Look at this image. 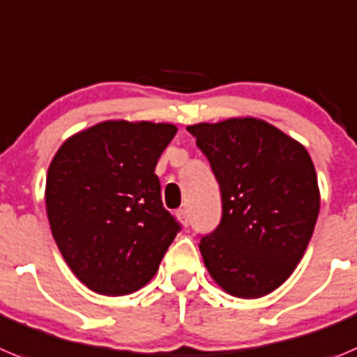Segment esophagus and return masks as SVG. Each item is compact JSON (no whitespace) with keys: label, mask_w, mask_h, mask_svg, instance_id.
Here are the masks:
<instances>
[{"label":"esophagus","mask_w":357,"mask_h":357,"mask_svg":"<svg viewBox=\"0 0 357 357\" xmlns=\"http://www.w3.org/2000/svg\"><path fill=\"white\" fill-rule=\"evenodd\" d=\"M176 217H178V220L183 226L188 227V224H190V215H188V211H186L185 208H179V210L176 211Z\"/></svg>","instance_id":"34e87169"}]
</instances>
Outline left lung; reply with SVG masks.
<instances>
[{"label": "left lung", "instance_id": "left-lung-1", "mask_svg": "<svg viewBox=\"0 0 357 357\" xmlns=\"http://www.w3.org/2000/svg\"><path fill=\"white\" fill-rule=\"evenodd\" d=\"M222 194V220L202 236V261L229 295L258 298L287 281L303 259L320 210L310 153L256 117L186 126Z\"/></svg>", "mask_w": 357, "mask_h": 357}]
</instances>
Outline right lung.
Instances as JSON below:
<instances>
[{
    "mask_svg": "<svg viewBox=\"0 0 357 357\" xmlns=\"http://www.w3.org/2000/svg\"><path fill=\"white\" fill-rule=\"evenodd\" d=\"M178 128L105 121L73 135L47 169L46 211L73 274L101 295L146 287L179 231L155 167Z\"/></svg>",
    "mask_w": 357,
    "mask_h": 357,
    "instance_id": "1",
    "label": "right lung"
}]
</instances>
